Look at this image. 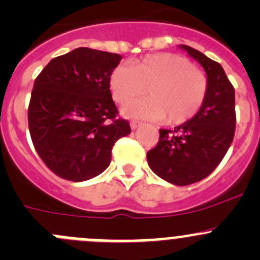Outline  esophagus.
<instances>
[{
  "mask_svg": "<svg viewBox=\"0 0 260 260\" xmlns=\"http://www.w3.org/2000/svg\"><path fill=\"white\" fill-rule=\"evenodd\" d=\"M141 124H142V122H140V120H131V128H132V129H136V128L140 127Z\"/></svg>",
  "mask_w": 260,
  "mask_h": 260,
  "instance_id": "esophagus-1",
  "label": "esophagus"
}]
</instances>
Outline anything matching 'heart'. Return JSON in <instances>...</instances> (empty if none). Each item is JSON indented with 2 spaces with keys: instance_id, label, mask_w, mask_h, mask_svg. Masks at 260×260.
Masks as SVG:
<instances>
[{
  "instance_id": "obj_1",
  "label": "heart",
  "mask_w": 260,
  "mask_h": 260,
  "mask_svg": "<svg viewBox=\"0 0 260 260\" xmlns=\"http://www.w3.org/2000/svg\"><path fill=\"white\" fill-rule=\"evenodd\" d=\"M115 103L125 107L146 93L149 98L125 109V114L148 119L166 118L182 124L201 109L209 91L208 75L186 57L170 52L149 54L132 68L117 67L109 78Z\"/></svg>"
}]
</instances>
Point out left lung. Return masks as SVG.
<instances>
[{
  "label": "left lung",
  "mask_w": 260,
  "mask_h": 260,
  "mask_svg": "<svg viewBox=\"0 0 260 260\" xmlns=\"http://www.w3.org/2000/svg\"><path fill=\"white\" fill-rule=\"evenodd\" d=\"M205 69L209 91L199 113L174 129H159L158 143L147 152L152 171L174 185L199 182L221 162L237 124L235 90L219 62L181 45Z\"/></svg>",
  "instance_id": "obj_1"
}]
</instances>
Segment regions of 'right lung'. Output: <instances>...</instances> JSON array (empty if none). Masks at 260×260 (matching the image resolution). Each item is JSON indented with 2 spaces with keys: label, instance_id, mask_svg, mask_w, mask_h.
Instances as JSON below:
<instances>
[{
  "label": "right lung",
  "instance_id": "1",
  "mask_svg": "<svg viewBox=\"0 0 260 260\" xmlns=\"http://www.w3.org/2000/svg\"><path fill=\"white\" fill-rule=\"evenodd\" d=\"M120 60L119 54L78 48L54 57L35 79L28 129L56 176L74 182L98 176L111 164L114 143L131 133L109 89Z\"/></svg>",
  "mask_w": 260,
  "mask_h": 260
}]
</instances>
